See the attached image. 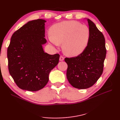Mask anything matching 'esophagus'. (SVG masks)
<instances>
[{"instance_id":"1","label":"esophagus","mask_w":120,"mask_h":120,"mask_svg":"<svg viewBox=\"0 0 120 120\" xmlns=\"http://www.w3.org/2000/svg\"><path fill=\"white\" fill-rule=\"evenodd\" d=\"M64 59V57L63 56H60V61H63Z\"/></svg>"}]
</instances>
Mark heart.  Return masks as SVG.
Returning <instances> with one entry per match:
<instances>
[{
    "instance_id": "obj_1",
    "label": "heart",
    "mask_w": 120,
    "mask_h": 120,
    "mask_svg": "<svg viewBox=\"0 0 120 120\" xmlns=\"http://www.w3.org/2000/svg\"><path fill=\"white\" fill-rule=\"evenodd\" d=\"M49 42L55 46L63 43L64 53L69 56L82 53L88 46L90 38L89 27L76 21L54 24L49 30Z\"/></svg>"
}]
</instances>
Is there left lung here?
Here are the masks:
<instances>
[{"label": "left lung", "instance_id": "1", "mask_svg": "<svg viewBox=\"0 0 120 120\" xmlns=\"http://www.w3.org/2000/svg\"><path fill=\"white\" fill-rule=\"evenodd\" d=\"M87 21L90 30L88 46L78 56L64 59L68 80L79 89H88L97 82L103 73L107 52L104 35L92 21Z\"/></svg>", "mask_w": 120, "mask_h": 120}]
</instances>
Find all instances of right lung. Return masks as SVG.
I'll return each instance as SVG.
<instances>
[{
    "mask_svg": "<svg viewBox=\"0 0 120 120\" xmlns=\"http://www.w3.org/2000/svg\"><path fill=\"white\" fill-rule=\"evenodd\" d=\"M45 20H31L14 32L8 49L9 74L22 90L37 91L47 84L60 55L45 52Z\"/></svg>",
    "mask_w": 120,
    "mask_h": 120,
    "instance_id": "add662e5",
    "label": "right lung"
}]
</instances>
